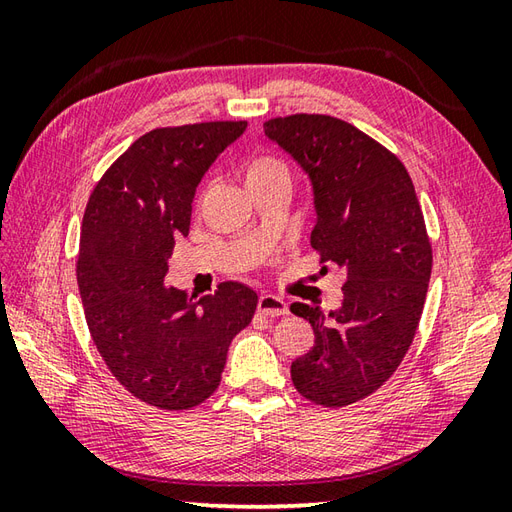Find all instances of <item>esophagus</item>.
<instances>
[{"mask_svg": "<svg viewBox=\"0 0 512 512\" xmlns=\"http://www.w3.org/2000/svg\"><path fill=\"white\" fill-rule=\"evenodd\" d=\"M257 310L266 317H284L288 314V303L277 295H262L257 301Z\"/></svg>", "mask_w": 512, "mask_h": 512, "instance_id": "34e87169", "label": "esophagus"}]
</instances>
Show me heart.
Listing matches in <instances>:
<instances>
[{"label": "heart", "instance_id": "1", "mask_svg": "<svg viewBox=\"0 0 512 512\" xmlns=\"http://www.w3.org/2000/svg\"><path fill=\"white\" fill-rule=\"evenodd\" d=\"M244 176L250 189L270 182H290V169L284 160L273 154H257L246 162Z\"/></svg>", "mask_w": 512, "mask_h": 512}]
</instances>
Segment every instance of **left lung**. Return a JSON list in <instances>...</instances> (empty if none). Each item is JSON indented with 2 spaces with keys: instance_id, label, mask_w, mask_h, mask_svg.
Here are the masks:
<instances>
[{
  "instance_id": "1",
  "label": "left lung",
  "mask_w": 512,
  "mask_h": 512,
  "mask_svg": "<svg viewBox=\"0 0 512 512\" xmlns=\"http://www.w3.org/2000/svg\"><path fill=\"white\" fill-rule=\"evenodd\" d=\"M264 132L312 180L310 244L323 270H345L339 310L290 306L314 330L292 383L317 405H352L387 383L418 330L433 264L418 195L398 156L341 118L277 116Z\"/></svg>"
}]
</instances>
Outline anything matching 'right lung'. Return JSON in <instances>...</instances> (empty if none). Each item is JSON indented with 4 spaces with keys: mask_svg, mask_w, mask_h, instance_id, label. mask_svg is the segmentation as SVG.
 I'll use <instances>...</instances> for the list:
<instances>
[{
    "mask_svg": "<svg viewBox=\"0 0 512 512\" xmlns=\"http://www.w3.org/2000/svg\"><path fill=\"white\" fill-rule=\"evenodd\" d=\"M246 121L158 127L103 173L83 213L76 281L107 369L151 407L182 411L217 389L228 345L250 323L257 295L224 281L195 299L165 286L176 237L213 160Z\"/></svg>",
    "mask_w": 512,
    "mask_h": 512,
    "instance_id": "obj_1",
    "label": "right lung"
}]
</instances>
